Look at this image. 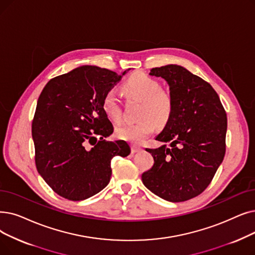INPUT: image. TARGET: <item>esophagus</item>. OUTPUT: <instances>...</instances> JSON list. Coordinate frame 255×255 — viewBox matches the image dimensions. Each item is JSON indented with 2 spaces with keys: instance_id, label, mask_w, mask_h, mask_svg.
Segmentation results:
<instances>
[{
  "instance_id": "34e87169",
  "label": "esophagus",
  "mask_w": 255,
  "mask_h": 255,
  "mask_svg": "<svg viewBox=\"0 0 255 255\" xmlns=\"http://www.w3.org/2000/svg\"><path fill=\"white\" fill-rule=\"evenodd\" d=\"M141 150V147L139 146H136V145H131V152L132 153H136V152H139Z\"/></svg>"
}]
</instances>
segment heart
Listing matches in <instances>:
<instances>
[{"instance_id":"1","label":"heart","mask_w":255,"mask_h":255,"mask_svg":"<svg viewBox=\"0 0 255 255\" xmlns=\"http://www.w3.org/2000/svg\"><path fill=\"white\" fill-rule=\"evenodd\" d=\"M124 91L142 101L139 109V119L134 124H123L117 127L116 135L133 143L145 140L155 129V122L161 125L167 122L172 114L173 103L171 97L161 91L157 80L143 74L135 73L123 84ZM102 108L107 117L115 122L121 120L122 110L119 98L114 90L105 93L102 99Z\"/></svg>"}]
</instances>
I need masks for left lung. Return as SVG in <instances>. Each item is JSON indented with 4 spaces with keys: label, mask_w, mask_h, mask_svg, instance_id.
Returning <instances> with one entry per match:
<instances>
[{
    "label": "left lung",
    "mask_w": 255,
    "mask_h": 255,
    "mask_svg": "<svg viewBox=\"0 0 255 255\" xmlns=\"http://www.w3.org/2000/svg\"><path fill=\"white\" fill-rule=\"evenodd\" d=\"M150 75L168 82L173 108L155 138L163 145L146 149L152 154L154 164L142 173L141 180L164 200H190L206 189L223 161L226 113L213 86L183 66L154 68Z\"/></svg>",
    "instance_id": "1"
}]
</instances>
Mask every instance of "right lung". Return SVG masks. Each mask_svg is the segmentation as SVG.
I'll use <instances>...</instances> for the list:
<instances>
[{"mask_svg":"<svg viewBox=\"0 0 255 255\" xmlns=\"http://www.w3.org/2000/svg\"><path fill=\"white\" fill-rule=\"evenodd\" d=\"M129 70L118 75L82 65L43 87L32 122L35 163L59 196L80 201L101 192L112 176V159L130 154L125 140L105 139L114 126L102 108L105 93Z\"/></svg>","mask_w":255,"mask_h":255,"instance_id":"add662e5","label":"right lung"}]
</instances>
